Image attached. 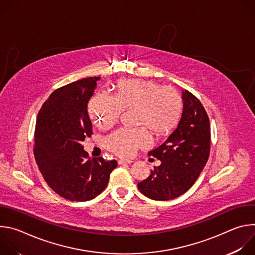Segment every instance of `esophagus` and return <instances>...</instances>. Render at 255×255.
Here are the masks:
<instances>
[{
	"label": "esophagus",
	"instance_id": "obj_1",
	"mask_svg": "<svg viewBox=\"0 0 255 255\" xmlns=\"http://www.w3.org/2000/svg\"><path fill=\"white\" fill-rule=\"evenodd\" d=\"M118 163H119V164H130V163H132V160H129V159H120V160L118 161Z\"/></svg>",
	"mask_w": 255,
	"mask_h": 255
}]
</instances>
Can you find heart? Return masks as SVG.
Instances as JSON below:
<instances>
[{"instance_id": "heart-1", "label": "heart", "mask_w": 255, "mask_h": 255, "mask_svg": "<svg viewBox=\"0 0 255 255\" xmlns=\"http://www.w3.org/2000/svg\"><path fill=\"white\" fill-rule=\"evenodd\" d=\"M137 109V124L148 127L156 135L171 132L183 113V100L171 87H162L152 81L126 80L117 85L116 96L97 93L89 103V114L100 128L114 125L124 109ZM145 128H122L105 139L106 147L123 157L132 156L138 148L150 145Z\"/></svg>"}]
</instances>
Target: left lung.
I'll return each instance as SVG.
<instances>
[{"mask_svg": "<svg viewBox=\"0 0 255 255\" xmlns=\"http://www.w3.org/2000/svg\"><path fill=\"white\" fill-rule=\"evenodd\" d=\"M183 113L176 128L158 147L150 150L161 161L149 176L137 184L151 200L168 201L185 194L197 180L210 154V122L201 102L181 91Z\"/></svg>", "mask_w": 255, "mask_h": 255, "instance_id": "obj_1", "label": "left lung"}]
</instances>
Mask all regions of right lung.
Wrapping results in <instances>:
<instances>
[{"instance_id": "add662e5", "label": "right lung", "mask_w": 255, "mask_h": 255, "mask_svg": "<svg viewBox=\"0 0 255 255\" xmlns=\"http://www.w3.org/2000/svg\"><path fill=\"white\" fill-rule=\"evenodd\" d=\"M100 80L87 78L54 91L36 120V162L48 186L69 201L96 198L118 164L103 157L89 158L82 144L93 134L88 103Z\"/></svg>"}]
</instances>
